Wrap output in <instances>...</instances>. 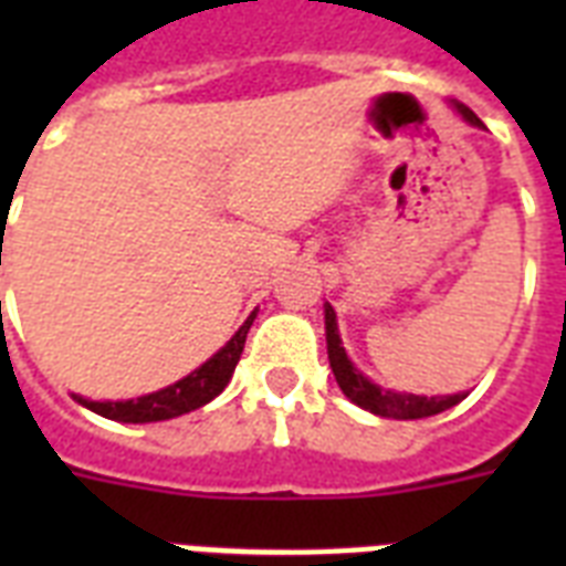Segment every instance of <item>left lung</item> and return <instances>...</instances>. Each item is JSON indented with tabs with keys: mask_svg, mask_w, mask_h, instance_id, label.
I'll return each mask as SVG.
<instances>
[{
	"mask_svg": "<svg viewBox=\"0 0 566 566\" xmlns=\"http://www.w3.org/2000/svg\"><path fill=\"white\" fill-rule=\"evenodd\" d=\"M452 108L461 114L464 123L475 128H484V123L475 117L473 111L461 105V102H452ZM326 311V346H328V364H332V373L337 378V387L344 390L346 399H353L358 408L376 413V417H390V420H422V417H434V413L447 411L452 405H458L461 399H467V394H452V396H417V394H402V390H390V387L376 385L373 378L364 376L358 367L353 364V358L346 355L344 340H340V332H337V314L332 305H323Z\"/></svg>",
	"mask_w": 566,
	"mask_h": 566,
	"instance_id": "8db88e82",
	"label": "left lung"
}]
</instances>
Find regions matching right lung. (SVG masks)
<instances>
[{
	"label": "right lung",
	"mask_w": 566,
	"mask_h": 566,
	"mask_svg": "<svg viewBox=\"0 0 566 566\" xmlns=\"http://www.w3.org/2000/svg\"><path fill=\"white\" fill-rule=\"evenodd\" d=\"M258 311H252L243 326L231 335V340L222 349L208 358L202 367H196L193 373H188L185 378H179L176 385L161 387L155 394L137 396V399H117V402H93V399H84V396H75V402L91 408L93 413L99 417H108V420L117 422H158V420H172V417H181V413L196 411L220 396L229 385L231 373L238 367L240 353H243V344H247L249 326L255 319Z\"/></svg>",
	"instance_id": "obj_1"
}]
</instances>
